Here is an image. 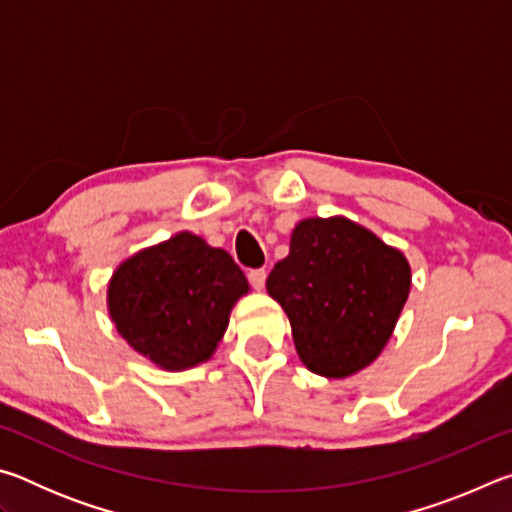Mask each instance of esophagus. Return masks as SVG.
<instances>
[{
	"mask_svg": "<svg viewBox=\"0 0 512 512\" xmlns=\"http://www.w3.org/2000/svg\"><path fill=\"white\" fill-rule=\"evenodd\" d=\"M266 268H250L248 271V280H250V284H253V287L259 291V289H264V284H266Z\"/></svg>",
	"mask_w": 512,
	"mask_h": 512,
	"instance_id": "1",
	"label": "esophagus"
}]
</instances>
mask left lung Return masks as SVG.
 I'll return each mask as SVG.
<instances>
[{
    "label": "left lung",
    "instance_id": "left-lung-1",
    "mask_svg": "<svg viewBox=\"0 0 512 512\" xmlns=\"http://www.w3.org/2000/svg\"><path fill=\"white\" fill-rule=\"evenodd\" d=\"M266 289L287 311L300 361L343 379L370 366L391 339L411 268L400 250L345 216L305 219Z\"/></svg>",
    "mask_w": 512,
    "mask_h": 512
}]
</instances>
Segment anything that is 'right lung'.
Here are the masks:
<instances>
[{
  "mask_svg": "<svg viewBox=\"0 0 512 512\" xmlns=\"http://www.w3.org/2000/svg\"><path fill=\"white\" fill-rule=\"evenodd\" d=\"M246 293V275L225 250L178 232L117 268L108 309L133 350L164 370H185L212 357Z\"/></svg>",
  "mask_w": 512,
  "mask_h": 512,
  "instance_id": "obj_1",
  "label": "right lung"
}]
</instances>
